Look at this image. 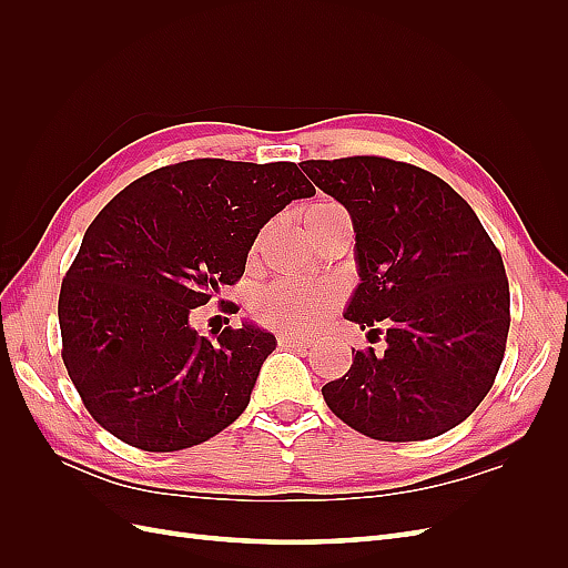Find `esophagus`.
<instances>
[{"instance_id":"esophagus-1","label":"esophagus","mask_w":568,"mask_h":568,"mask_svg":"<svg viewBox=\"0 0 568 568\" xmlns=\"http://www.w3.org/2000/svg\"><path fill=\"white\" fill-rule=\"evenodd\" d=\"M277 343L282 348H305L307 346V338L303 336H291V334H280Z\"/></svg>"}]
</instances>
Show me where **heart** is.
<instances>
[{"mask_svg":"<svg viewBox=\"0 0 568 568\" xmlns=\"http://www.w3.org/2000/svg\"><path fill=\"white\" fill-rule=\"evenodd\" d=\"M338 215H348L341 203L322 199L315 201L303 213V225L307 232L322 227ZM341 301V291L332 282H301L280 280L270 284L255 301V317L270 329L288 334H307L334 313Z\"/></svg>","mask_w":568,"mask_h":568,"instance_id":"heart-1","label":"heart"}]
</instances>
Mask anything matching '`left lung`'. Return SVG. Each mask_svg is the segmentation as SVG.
<instances>
[{"label":"left lung","instance_id":"1","mask_svg":"<svg viewBox=\"0 0 568 568\" xmlns=\"http://www.w3.org/2000/svg\"><path fill=\"white\" fill-rule=\"evenodd\" d=\"M303 173L346 205L359 284L346 320L384 334L382 353L322 386L334 415L376 440L450 432L486 398L509 332L503 255L455 189L382 156L303 161Z\"/></svg>","mask_w":568,"mask_h":568}]
</instances>
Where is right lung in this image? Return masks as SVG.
Returning a JSON list of instances; mask_svg holds the SVG:
<instances>
[{
	"mask_svg": "<svg viewBox=\"0 0 568 568\" xmlns=\"http://www.w3.org/2000/svg\"><path fill=\"white\" fill-rule=\"evenodd\" d=\"M313 194L296 163L194 159L104 205L59 296L63 365L97 424L132 448L173 453L242 415L277 341L253 324L205 338L189 317L242 280L270 217Z\"/></svg>",
	"mask_w": 568,
	"mask_h": 568,
	"instance_id": "right-lung-1",
	"label": "right lung"
}]
</instances>
